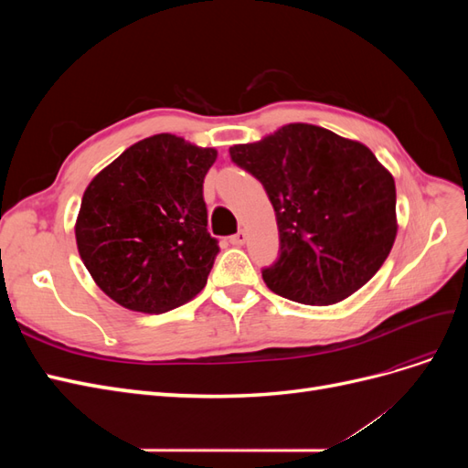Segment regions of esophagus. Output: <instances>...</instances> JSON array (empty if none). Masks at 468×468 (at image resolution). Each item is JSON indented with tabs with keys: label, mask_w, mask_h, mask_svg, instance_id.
<instances>
[{
	"label": "esophagus",
	"mask_w": 468,
	"mask_h": 468,
	"mask_svg": "<svg viewBox=\"0 0 468 468\" xmlns=\"http://www.w3.org/2000/svg\"><path fill=\"white\" fill-rule=\"evenodd\" d=\"M246 238H248L246 230H238L234 236H230V244H232V246H244Z\"/></svg>",
	"instance_id": "esophagus-1"
}]
</instances>
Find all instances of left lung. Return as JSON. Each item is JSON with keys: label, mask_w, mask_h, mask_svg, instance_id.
<instances>
[{"label": "left lung", "mask_w": 468, "mask_h": 468, "mask_svg": "<svg viewBox=\"0 0 468 468\" xmlns=\"http://www.w3.org/2000/svg\"><path fill=\"white\" fill-rule=\"evenodd\" d=\"M273 205L279 258L265 285L289 301L324 306L359 291L396 238V187L375 154L322 126L292 122L230 148Z\"/></svg>", "instance_id": "1"}]
</instances>
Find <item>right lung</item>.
<instances>
[{
    "instance_id": "1",
    "label": "right lung",
    "mask_w": 468,
    "mask_h": 468,
    "mask_svg": "<svg viewBox=\"0 0 468 468\" xmlns=\"http://www.w3.org/2000/svg\"><path fill=\"white\" fill-rule=\"evenodd\" d=\"M215 160V148L155 134L93 177L81 199L76 242L83 265L112 301L160 314L203 291L218 253L203 199Z\"/></svg>"
}]
</instances>
